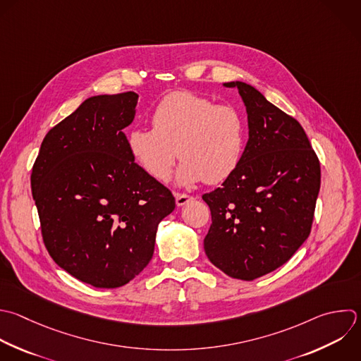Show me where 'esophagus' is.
Returning a JSON list of instances; mask_svg holds the SVG:
<instances>
[{
  "instance_id": "1",
  "label": "esophagus",
  "mask_w": 361,
  "mask_h": 361,
  "mask_svg": "<svg viewBox=\"0 0 361 361\" xmlns=\"http://www.w3.org/2000/svg\"><path fill=\"white\" fill-rule=\"evenodd\" d=\"M193 197L185 193H175V200H176V206H185L188 202H190Z\"/></svg>"
}]
</instances>
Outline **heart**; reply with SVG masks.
Masks as SVG:
<instances>
[{"label": "heart", "instance_id": "heart-1", "mask_svg": "<svg viewBox=\"0 0 361 361\" xmlns=\"http://www.w3.org/2000/svg\"><path fill=\"white\" fill-rule=\"evenodd\" d=\"M152 126L130 130L127 145L137 164L157 180L171 178L178 154L183 159L178 182L185 186L203 179L220 183L240 165L245 127L233 106L192 92H173L155 107Z\"/></svg>", "mask_w": 361, "mask_h": 361}]
</instances>
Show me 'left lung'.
I'll use <instances>...</instances> for the list:
<instances>
[{"label": "left lung", "instance_id": "left-lung-1", "mask_svg": "<svg viewBox=\"0 0 361 361\" xmlns=\"http://www.w3.org/2000/svg\"><path fill=\"white\" fill-rule=\"evenodd\" d=\"M248 141L237 169L202 197L212 212L204 251L231 278L252 281L283 265L309 237L320 164L302 126L243 82Z\"/></svg>", "mask_w": 361, "mask_h": 361}]
</instances>
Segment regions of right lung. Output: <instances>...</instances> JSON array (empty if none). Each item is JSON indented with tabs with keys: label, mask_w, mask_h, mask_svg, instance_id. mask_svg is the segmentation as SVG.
Segmentation results:
<instances>
[{
	"label": "right lung",
	"mask_w": 361,
	"mask_h": 361,
	"mask_svg": "<svg viewBox=\"0 0 361 361\" xmlns=\"http://www.w3.org/2000/svg\"><path fill=\"white\" fill-rule=\"evenodd\" d=\"M138 94H100L44 138L31 188L54 261L85 283L118 288L151 261L158 224L175 209L168 188L134 162L124 128Z\"/></svg>",
	"instance_id": "right-lung-1"
}]
</instances>
